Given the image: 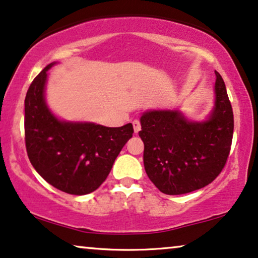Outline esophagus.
Masks as SVG:
<instances>
[{
	"instance_id": "esophagus-1",
	"label": "esophagus",
	"mask_w": 258,
	"mask_h": 258,
	"mask_svg": "<svg viewBox=\"0 0 258 258\" xmlns=\"http://www.w3.org/2000/svg\"><path fill=\"white\" fill-rule=\"evenodd\" d=\"M133 126H134V132H135V134L140 132V130H141V123H140L139 119H134Z\"/></svg>"
}]
</instances>
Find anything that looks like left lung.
Masks as SVG:
<instances>
[{"label": "left lung", "mask_w": 258, "mask_h": 258, "mask_svg": "<svg viewBox=\"0 0 258 258\" xmlns=\"http://www.w3.org/2000/svg\"><path fill=\"white\" fill-rule=\"evenodd\" d=\"M214 107L206 119L192 121L179 109L142 112L139 133L150 181L167 195L204 188L220 175L230 151L234 114L224 81L215 72Z\"/></svg>", "instance_id": "obj_1"}]
</instances>
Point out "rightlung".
<instances>
[{
  "label": "right lung",
  "instance_id": "1",
  "mask_svg": "<svg viewBox=\"0 0 258 258\" xmlns=\"http://www.w3.org/2000/svg\"><path fill=\"white\" fill-rule=\"evenodd\" d=\"M55 64H48L35 77L24 100L28 157L56 189L87 195L105 181L119 151L133 137V124L110 128L57 117L45 100L48 70Z\"/></svg>",
  "mask_w": 258,
  "mask_h": 258
}]
</instances>
